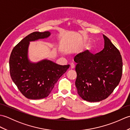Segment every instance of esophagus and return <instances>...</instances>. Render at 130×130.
Masks as SVG:
<instances>
[{"label": "esophagus", "mask_w": 130, "mask_h": 130, "mask_svg": "<svg viewBox=\"0 0 130 130\" xmlns=\"http://www.w3.org/2000/svg\"><path fill=\"white\" fill-rule=\"evenodd\" d=\"M74 68H75V66H74V65H70V69H74Z\"/></svg>", "instance_id": "obj_1"}]
</instances>
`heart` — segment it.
I'll return each mask as SVG.
<instances>
[{
	"mask_svg": "<svg viewBox=\"0 0 130 130\" xmlns=\"http://www.w3.org/2000/svg\"><path fill=\"white\" fill-rule=\"evenodd\" d=\"M89 51H91V50H92V47L89 48Z\"/></svg>",
	"mask_w": 130,
	"mask_h": 130,
	"instance_id": "1",
	"label": "heart"
}]
</instances>
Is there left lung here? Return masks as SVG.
<instances>
[{
    "label": "left lung",
    "mask_w": 130,
    "mask_h": 130,
    "mask_svg": "<svg viewBox=\"0 0 130 130\" xmlns=\"http://www.w3.org/2000/svg\"><path fill=\"white\" fill-rule=\"evenodd\" d=\"M104 47L95 55L77 59L75 85L85 101H101L113 92L122 74V59L119 50L103 35Z\"/></svg>",
    "instance_id": "1"
}]
</instances>
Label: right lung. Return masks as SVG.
I'll return each mask as SVG.
<instances>
[{"label":"right lung","instance_id":"1","mask_svg":"<svg viewBox=\"0 0 130 130\" xmlns=\"http://www.w3.org/2000/svg\"><path fill=\"white\" fill-rule=\"evenodd\" d=\"M50 32H34L21 41L11 52L9 71L11 78L25 97L30 99L46 98L58 79L70 65H60L47 59L37 63L30 62L28 48L30 41L49 37Z\"/></svg>","mask_w":130,"mask_h":130}]
</instances>
